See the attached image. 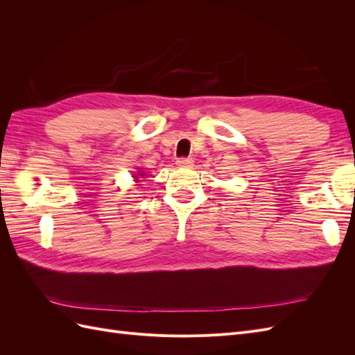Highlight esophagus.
Returning a JSON list of instances; mask_svg holds the SVG:
<instances>
[{
	"mask_svg": "<svg viewBox=\"0 0 355 355\" xmlns=\"http://www.w3.org/2000/svg\"><path fill=\"white\" fill-rule=\"evenodd\" d=\"M192 163H194V159L189 158V157H182V158H179V159L176 161V164H178L179 167H191Z\"/></svg>",
	"mask_w": 355,
	"mask_h": 355,
	"instance_id": "1",
	"label": "esophagus"
}]
</instances>
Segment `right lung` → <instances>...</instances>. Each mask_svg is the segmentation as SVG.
<instances>
[{"label":"right lung","instance_id":"right-lung-1","mask_svg":"<svg viewBox=\"0 0 355 355\" xmlns=\"http://www.w3.org/2000/svg\"><path fill=\"white\" fill-rule=\"evenodd\" d=\"M139 176H144V175H142V173H139ZM135 178H137V176H135Z\"/></svg>","mask_w":355,"mask_h":355}]
</instances>
